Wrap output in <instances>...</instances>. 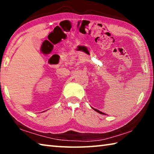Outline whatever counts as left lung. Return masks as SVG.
<instances>
[{
    "label": "left lung",
    "mask_w": 154,
    "mask_h": 154,
    "mask_svg": "<svg viewBox=\"0 0 154 154\" xmlns=\"http://www.w3.org/2000/svg\"><path fill=\"white\" fill-rule=\"evenodd\" d=\"M94 109V108H93ZM94 109V110L96 111H97L98 112V113H100V114H105V113H103V112H101V111H98V110H97V109Z\"/></svg>",
    "instance_id": "left-lung-1"
}]
</instances>
